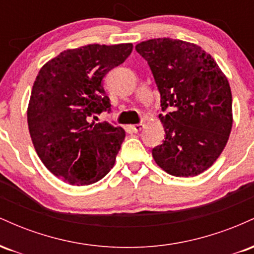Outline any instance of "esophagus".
I'll use <instances>...</instances> for the list:
<instances>
[{
    "label": "esophagus",
    "mask_w": 254,
    "mask_h": 254,
    "mask_svg": "<svg viewBox=\"0 0 254 254\" xmlns=\"http://www.w3.org/2000/svg\"><path fill=\"white\" fill-rule=\"evenodd\" d=\"M143 127H144V124H136V125H132V127H131V129L133 130V132H139V131L143 129Z\"/></svg>",
    "instance_id": "esophagus-1"
}]
</instances>
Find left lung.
<instances>
[{"mask_svg":"<svg viewBox=\"0 0 254 254\" xmlns=\"http://www.w3.org/2000/svg\"><path fill=\"white\" fill-rule=\"evenodd\" d=\"M161 94L166 132L153 149L159 167L174 177H194L211 167L228 142L232 92L216 61L199 45L170 38L137 44Z\"/></svg>","mask_w":254,"mask_h":254,"instance_id":"obj_1","label":"left lung"}]
</instances>
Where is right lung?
I'll return each mask as SVG.
<instances>
[{
    "label": "right lung",
    "instance_id": "right-lung-1",
    "mask_svg": "<svg viewBox=\"0 0 254 254\" xmlns=\"http://www.w3.org/2000/svg\"><path fill=\"white\" fill-rule=\"evenodd\" d=\"M132 51V44H89L68 49L40 68L27 107L28 130L38 156L70 185L99 182L115 166L123 127L89 122L111 110L101 81Z\"/></svg>",
    "mask_w": 254,
    "mask_h": 254
}]
</instances>
